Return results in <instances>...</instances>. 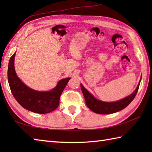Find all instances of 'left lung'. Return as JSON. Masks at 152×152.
Instances as JSON below:
<instances>
[{
    "label": "left lung",
    "mask_w": 152,
    "mask_h": 152,
    "mask_svg": "<svg viewBox=\"0 0 152 152\" xmlns=\"http://www.w3.org/2000/svg\"><path fill=\"white\" fill-rule=\"evenodd\" d=\"M140 80L137 88L132 94L127 96V97L119 100L118 101L113 102H107L99 101V100L95 98L88 90L85 89L82 84L80 85V86H81L83 95L84 96L86 105L88 106V107L91 110L99 114H110L121 110L124 109L130 104L138 92Z\"/></svg>",
    "instance_id": "1"
}]
</instances>
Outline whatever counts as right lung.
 I'll use <instances>...</instances> for the list:
<instances>
[{
	"label": "right lung",
	"instance_id": "1",
	"mask_svg": "<svg viewBox=\"0 0 152 152\" xmlns=\"http://www.w3.org/2000/svg\"><path fill=\"white\" fill-rule=\"evenodd\" d=\"M15 52L10 57L8 68V80L14 98L22 107L38 114H46L54 111L59 104L61 93L70 78L58 82L57 86L50 91H38L23 83L16 75L14 68Z\"/></svg>",
	"mask_w": 152,
	"mask_h": 152
}]
</instances>
